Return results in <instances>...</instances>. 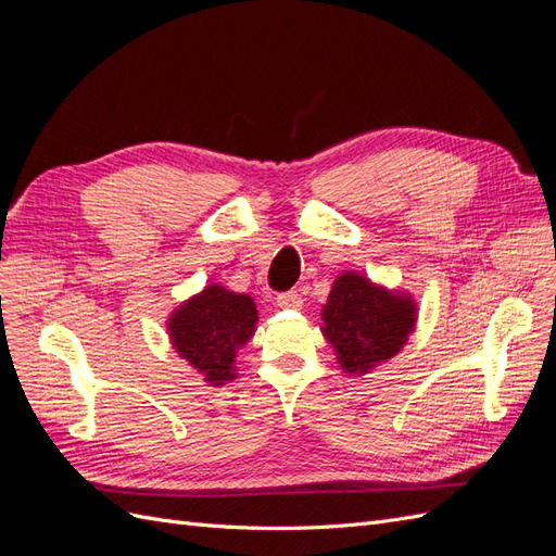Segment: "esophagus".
Masks as SVG:
<instances>
[{
  "label": "esophagus",
  "mask_w": 556,
  "mask_h": 556,
  "mask_svg": "<svg viewBox=\"0 0 556 556\" xmlns=\"http://www.w3.org/2000/svg\"><path fill=\"white\" fill-rule=\"evenodd\" d=\"M304 299H301L299 292H282L276 296V306L278 308H301Z\"/></svg>",
  "instance_id": "34e87169"
}]
</instances>
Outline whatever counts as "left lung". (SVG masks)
Here are the masks:
<instances>
[{
    "label": "left lung",
    "instance_id": "left-lung-1",
    "mask_svg": "<svg viewBox=\"0 0 556 556\" xmlns=\"http://www.w3.org/2000/svg\"><path fill=\"white\" fill-rule=\"evenodd\" d=\"M417 325L408 292L387 290L357 271L333 280L323 306V336L348 376H364L396 357Z\"/></svg>",
    "mask_w": 556,
    "mask_h": 556
}]
</instances>
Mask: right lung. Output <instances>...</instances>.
Returning a JSON list of instances; mask_svg holds the SVG:
<instances>
[{"mask_svg": "<svg viewBox=\"0 0 556 556\" xmlns=\"http://www.w3.org/2000/svg\"><path fill=\"white\" fill-rule=\"evenodd\" d=\"M257 319V306L250 294L211 282L169 315L166 331L178 357L197 368L204 382L220 387L239 376L233 362L255 333Z\"/></svg>", "mask_w": 556, "mask_h": 556, "instance_id": "1", "label": "right lung"}]
</instances>
